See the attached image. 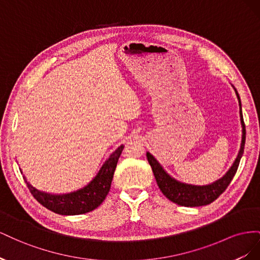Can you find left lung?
I'll list each match as a JSON object with an SVG mask.
<instances>
[{"mask_svg":"<svg viewBox=\"0 0 260 260\" xmlns=\"http://www.w3.org/2000/svg\"><path fill=\"white\" fill-rule=\"evenodd\" d=\"M235 93H237V96L239 99V105H240V115H241V123H242V143H241L238 157L235 158L229 171H228L221 179L217 180L216 182L211 184L202 185V186L179 182V181L171 178L167 172L164 170V168L160 166V164L155 159V157L152 154H149L148 152L146 153L147 160L152 167L156 182L158 184L162 194L166 196L169 201L178 204L180 206H185V207H198V206L208 205V204L216 201L219 196L225 191V188L230 184L234 175L237 174L241 157L244 153L246 130H245V123H244V120H243L241 100L237 90H235Z\"/></svg>","mask_w":260,"mask_h":260,"instance_id":"obj_1","label":"left lung"}]
</instances>
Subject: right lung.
<instances>
[{
	"mask_svg": "<svg viewBox=\"0 0 260 260\" xmlns=\"http://www.w3.org/2000/svg\"><path fill=\"white\" fill-rule=\"evenodd\" d=\"M123 149V145H120L116 151L109 156V158L104 162L100 169L99 174L91 182L80 190L68 193V194H50L37 190L29 182L27 185L34 198L43 205L56 214L59 215H81L85 212L92 211L98 208L111 188L114 172L117 166L118 159Z\"/></svg>",
	"mask_w": 260,
	"mask_h": 260,
	"instance_id": "1",
	"label": "right lung"
}]
</instances>
